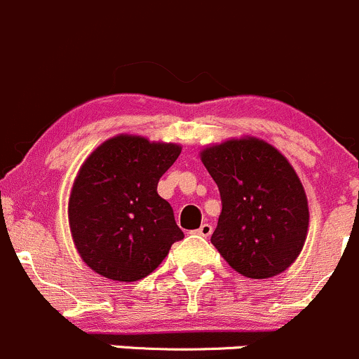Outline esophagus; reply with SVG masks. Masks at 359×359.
Returning <instances> with one entry per match:
<instances>
[{
    "instance_id": "esophagus-1",
    "label": "esophagus",
    "mask_w": 359,
    "mask_h": 359,
    "mask_svg": "<svg viewBox=\"0 0 359 359\" xmlns=\"http://www.w3.org/2000/svg\"><path fill=\"white\" fill-rule=\"evenodd\" d=\"M212 231H213V227L210 226V224H201L200 229H198L196 233L200 234V236H203V238H208L210 234H212Z\"/></svg>"
}]
</instances>
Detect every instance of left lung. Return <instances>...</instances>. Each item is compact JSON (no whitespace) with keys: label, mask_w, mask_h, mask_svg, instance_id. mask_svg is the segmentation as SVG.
Here are the masks:
<instances>
[{"label":"left lung","mask_w":359,"mask_h":359,"mask_svg":"<svg viewBox=\"0 0 359 359\" xmlns=\"http://www.w3.org/2000/svg\"><path fill=\"white\" fill-rule=\"evenodd\" d=\"M201 161L222 200L213 247L252 280L288 269L309 227L306 191L288 159L271 144L243 137L206 147Z\"/></svg>","instance_id":"obj_1"}]
</instances>
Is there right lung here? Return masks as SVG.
Masks as SVG:
<instances>
[{"mask_svg": "<svg viewBox=\"0 0 359 359\" xmlns=\"http://www.w3.org/2000/svg\"><path fill=\"white\" fill-rule=\"evenodd\" d=\"M182 147L116 135L79 168L69 196V227L83 262L112 281H137L184 238L170 203L158 194Z\"/></svg>", "mask_w": 359, "mask_h": 359, "instance_id": "1", "label": "right lung"}]
</instances>
